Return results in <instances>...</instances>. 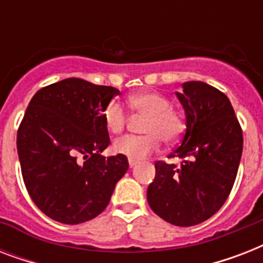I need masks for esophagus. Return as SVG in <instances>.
Returning a JSON list of instances; mask_svg holds the SVG:
<instances>
[{
    "instance_id": "obj_1",
    "label": "esophagus",
    "mask_w": 263,
    "mask_h": 263,
    "mask_svg": "<svg viewBox=\"0 0 263 263\" xmlns=\"http://www.w3.org/2000/svg\"><path fill=\"white\" fill-rule=\"evenodd\" d=\"M128 162H129V168H134V166L138 164V161H134V160H129Z\"/></svg>"
}]
</instances>
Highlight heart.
Returning a JSON list of instances; mask_svg holds the SVG:
<instances>
[{"mask_svg":"<svg viewBox=\"0 0 263 263\" xmlns=\"http://www.w3.org/2000/svg\"><path fill=\"white\" fill-rule=\"evenodd\" d=\"M128 106L132 110L146 116L143 131L146 135H127L113 143L117 154L125 156L128 160L139 161L160 148L161 137L165 143H175L184 132V121L181 116L171 110V102L164 95L150 91H142L128 97ZM103 121L107 131L119 134L123 131L127 117L123 106L111 101L103 110Z\"/></svg>","mask_w":263,"mask_h":263,"instance_id":"heart-1","label":"heart"}]
</instances>
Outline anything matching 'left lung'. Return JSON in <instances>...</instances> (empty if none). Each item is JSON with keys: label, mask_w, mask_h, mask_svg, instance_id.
Listing matches in <instances>:
<instances>
[{"label": "left lung", "mask_w": 263, "mask_h": 263, "mask_svg": "<svg viewBox=\"0 0 263 263\" xmlns=\"http://www.w3.org/2000/svg\"><path fill=\"white\" fill-rule=\"evenodd\" d=\"M176 92L185 113V134L169 158L156 162L147 202L177 227L200 224L216 214L232 190L243 152V134L228 97L203 82H185Z\"/></svg>", "instance_id": "obj_1"}]
</instances>
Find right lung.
I'll use <instances>...</instances> for the list:
<instances>
[{
    "label": "right lung",
    "mask_w": 263,
    "mask_h": 263,
    "mask_svg": "<svg viewBox=\"0 0 263 263\" xmlns=\"http://www.w3.org/2000/svg\"><path fill=\"white\" fill-rule=\"evenodd\" d=\"M120 91L79 78L43 87L28 103L17 131V154L31 199L51 220L82 224L106 209L128 171L109 146L103 110Z\"/></svg>",
    "instance_id": "add662e5"
}]
</instances>
